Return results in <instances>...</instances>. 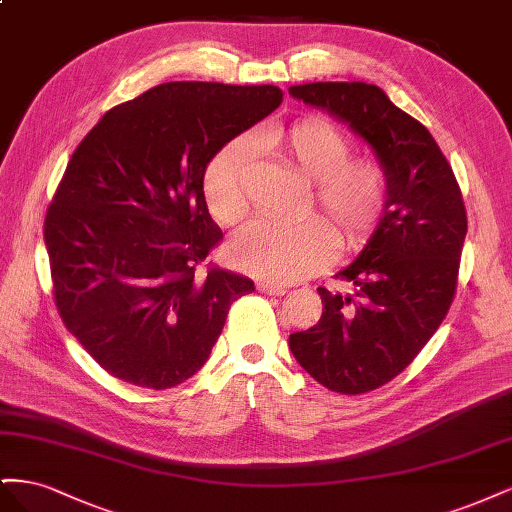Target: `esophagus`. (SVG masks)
Wrapping results in <instances>:
<instances>
[{
  "label": "esophagus",
  "instance_id": "obj_1",
  "mask_svg": "<svg viewBox=\"0 0 512 512\" xmlns=\"http://www.w3.org/2000/svg\"><path fill=\"white\" fill-rule=\"evenodd\" d=\"M258 290L265 292V294H273V297H282V294H286L284 286L271 284V282H258Z\"/></svg>",
  "mask_w": 512,
  "mask_h": 512
}]
</instances>
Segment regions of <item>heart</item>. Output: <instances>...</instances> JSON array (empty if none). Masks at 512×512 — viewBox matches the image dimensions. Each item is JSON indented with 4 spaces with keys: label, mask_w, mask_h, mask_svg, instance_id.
Wrapping results in <instances>:
<instances>
[{
    "label": "heart",
    "mask_w": 512,
    "mask_h": 512,
    "mask_svg": "<svg viewBox=\"0 0 512 512\" xmlns=\"http://www.w3.org/2000/svg\"><path fill=\"white\" fill-rule=\"evenodd\" d=\"M256 147L275 153L314 183V205L332 228L318 218L294 224L254 220L228 243V260L237 269L290 284L327 265L335 243L356 247L371 235L386 205L384 170L374 160L352 158L350 138L331 121L309 117L290 128H267L258 134ZM254 173L256 151L247 138H235L215 153L205 170L203 194L220 224L243 220Z\"/></svg>",
    "instance_id": "b5f03b06"
}]
</instances>
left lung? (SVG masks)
Segmentation results:
<instances>
[{
	"instance_id": "1",
	"label": "left lung",
	"mask_w": 512,
	"mask_h": 512,
	"mask_svg": "<svg viewBox=\"0 0 512 512\" xmlns=\"http://www.w3.org/2000/svg\"><path fill=\"white\" fill-rule=\"evenodd\" d=\"M288 91L361 136L386 177L374 235L337 273L352 294L318 288L324 303L318 324L288 339L294 359L316 382L359 395L401 374L442 324L457 288L466 207L429 130L380 87L307 83Z\"/></svg>"
}]
</instances>
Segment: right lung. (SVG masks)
<instances>
[{
    "label": "right lung",
    "instance_id": "right-lung-1",
    "mask_svg": "<svg viewBox=\"0 0 512 512\" xmlns=\"http://www.w3.org/2000/svg\"><path fill=\"white\" fill-rule=\"evenodd\" d=\"M282 96L273 85L164 83L111 108L72 153L44 243L61 320L111 376L156 391L192 378L230 305L254 290L232 271L196 273L222 239L203 177Z\"/></svg>",
    "mask_w": 512,
    "mask_h": 512
}]
</instances>
